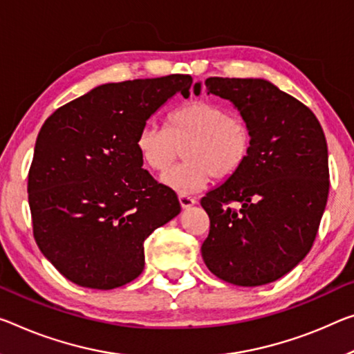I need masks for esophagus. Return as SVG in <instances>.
Masks as SVG:
<instances>
[{"mask_svg":"<svg viewBox=\"0 0 354 354\" xmlns=\"http://www.w3.org/2000/svg\"><path fill=\"white\" fill-rule=\"evenodd\" d=\"M178 201H180V204H182L183 209H188V207H192V205L196 204V199L193 198V196H189L187 193L178 194Z\"/></svg>","mask_w":354,"mask_h":354,"instance_id":"34e87169","label":"esophagus"}]
</instances>
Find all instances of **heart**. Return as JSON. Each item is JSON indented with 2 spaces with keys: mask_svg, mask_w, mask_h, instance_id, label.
<instances>
[{
  "mask_svg": "<svg viewBox=\"0 0 354 354\" xmlns=\"http://www.w3.org/2000/svg\"><path fill=\"white\" fill-rule=\"evenodd\" d=\"M187 144L183 163L165 169ZM252 149L247 122L215 102L198 100L174 109L167 128L145 123L136 136V150L144 165L162 174L161 180L178 192H198L215 178H227L239 171Z\"/></svg>",
  "mask_w": 354,
  "mask_h": 354,
  "instance_id": "heart-1",
  "label": "heart"
}]
</instances>
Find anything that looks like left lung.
<instances>
[{
    "label": "left lung",
    "instance_id": "8db88e82",
    "mask_svg": "<svg viewBox=\"0 0 354 354\" xmlns=\"http://www.w3.org/2000/svg\"><path fill=\"white\" fill-rule=\"evenodd\" d=\"M205 90L241 111L252 149L236 174L201 199L210 220L203 259L227 283H270L295 269L317 237L329 194L323 128L306 104L268 80L209 77Z\"/></svg>",
    "mask_w": 354,
    "mask_h": 354
}]
</instances>
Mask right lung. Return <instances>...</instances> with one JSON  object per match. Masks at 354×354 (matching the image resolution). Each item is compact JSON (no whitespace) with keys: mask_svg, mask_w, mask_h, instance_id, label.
Instances as JSON below:
<instances>
[{"mask_svg":"<svg viewBox=\"0 0 354 354\" xmlns=\"http://www.w3.org/2000/svg\"><path fill=\"white\" fill-rule=\"evenodd\" d=\"M192 75L106 84L62 106L37 134L28 172L32 236L75 285L113 290L144 270V241L180 214L177 194L142 169L136 136Z\"/></svg>","mask_w":354,"mask_h":354,"instance_id":"add662e5","label":"right lung"}]
</instances>
